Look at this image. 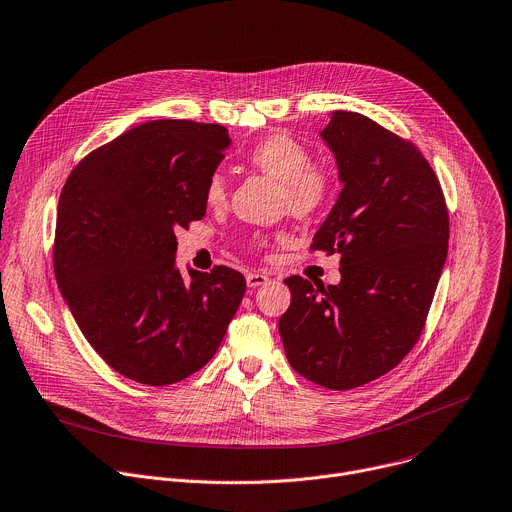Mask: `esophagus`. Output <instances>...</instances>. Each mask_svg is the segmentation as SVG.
<instances>
[{
  "instance_id": "1",
  "label": "esophagus",
  "mask_w": 512,
  "mask_h": 512,
  "mask_svg": "<svg viewBox=\"0 0 512 512\" xmlns=\"http://www.w3.org/2000/svg\"><path fill=\"white\" fill-rule=\"evenodd\" d=\"M247 287H259V285H265L269 281L267 275L263 273H247Z\"/></svg>"
}]
</instances>
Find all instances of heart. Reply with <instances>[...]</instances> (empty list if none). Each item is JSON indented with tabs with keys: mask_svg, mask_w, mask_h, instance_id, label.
<instances>
[{
	"mask_svg": "<svg viewBox=\"0 0 512 512\" xmlns=\"http://www.w3.org/2000/svg\"><path fill=\"white\" fill-rule=\"evenodd\" d=\"M249 162L257 166L261 173L283 185L287 205L297 215L315 211L329 193V177L325 170L311 164L309 150L287 134H275L259 142L251 150ZM225 195L227 189L223 175H211L205 189L207 203L221 205Z\"/></svg>",
	"mask_w": 512,
	"mask_h": 512,
	"instance_id": "heart-1",
	"label": "heart"
}]
</instances>
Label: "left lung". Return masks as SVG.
<instances>
[{
    "mask_svg": "<svg viewBox=\"0 0 512 512\" xmlns=\"http://www.w3.org/2000/svg\"><path fill=\"white\" fill-rule=\"evenodd\" d=\"M339 197L313 249L339 253L337 285L285 279L279 335L291 368L352 390L396 368L422 333L448 253V211L422 152L358 112L335 110L319 132Z\"/></svg>",
    "mask_w": 512,
    "mask_h": 512,
    "instance_id": "left-lung-1",
    "label": "left lung"
}]
</instances>
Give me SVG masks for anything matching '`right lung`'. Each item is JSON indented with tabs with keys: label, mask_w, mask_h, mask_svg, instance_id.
<instances>
[{
	"label": "right lung",
	"mask_w": 512,
	"mask_h": 512,
	"mask_svg": "<svg viewBox=\"0 0 512 512\" xmlns=\"http://www.w3.org/2000/svg\"><path fill=\"white\" fill-rule=\"evenodd\" d=\"M231 138L221 124L152 120L90 152L58 203L54 271L96 354L118 374L168 386L219 350L245 277L177 267L175 229L207 213Z\"/></svg>",
	"instance_id": "right-lung-1"
}]
</instances>
